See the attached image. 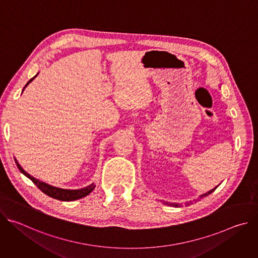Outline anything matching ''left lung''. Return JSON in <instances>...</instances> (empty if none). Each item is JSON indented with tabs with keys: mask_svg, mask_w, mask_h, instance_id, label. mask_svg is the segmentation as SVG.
Wrapping results in <instances>:
<instances>
[{
	"mask_svg": "<svg viewBox=\"0 0 258 258\" xmlns=\"http://www.w3.org/2000/svg\"><path fill=\"white\" fill-rule=\"evenodd\" d=\"M215 189H216V188H214V189H212L211 191H209V192H207V193H205V194L201 195V196H200V198H203V197H206V196H208V195H209V194H211V193H212V192H213ZM200 198H199V199H200ZM163 203H164V204H166V205H170V206H173V207H179V206H180V204H176V203H168V202H163ZM190 203H191V202H190ZM188 205H189V204H188Z\"/></svg>",
	"mask_w": 258,
	"mask_h": 258,
	"instance_id": "8db88e82",
	"label": "left lung"
}]
</instances>
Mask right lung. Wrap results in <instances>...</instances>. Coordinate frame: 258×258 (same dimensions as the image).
Returning a JSON list of instances; mask_svg holds the SVG:
<instances>
[{
  "label": "right lung",
  "instance_id": "obj_1",
  "mask_svg": "<svg viewBox=\"0 0 258 258\" xmlns=\"http://www.w3.org/2000/svg\"><path fill=\"white\" fill-rule=\"evenodd\" d=\"M36 77V76H35ZM33 77L31 80L28 81V83L25 85L24 89L26 88V86L35 78ZM23 89V90H24ZM15 163L18 167V169L25 175L27 176L29 179L32 180V182L34 183V185L38 187L43 193H45L46 195L54 198V199H58V200H61V201H73V200H78V199H81L83 197H86L87 195H89L94 189H95V185L94 183H92V185L86 187V188H83V189H80V190H66V189H60V188H57V187H53V186H50L48 185V183L46 182H43L39 179L34 178L33 176H31L30 174H28L26 171L23 170V168L19 165V163L17 162V160L15 159Z\"/></svg>",
  "mask_w": 258,
  "mask_h": 258
}]
</instances>
